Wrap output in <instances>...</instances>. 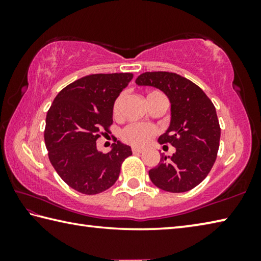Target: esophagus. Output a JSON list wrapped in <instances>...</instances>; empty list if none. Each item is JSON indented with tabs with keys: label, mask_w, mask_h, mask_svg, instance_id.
<instances>
[{
	"label": "esophagus",
	"mask_w": 261,
	"mask_h": 261,
	"mask_svg": "<svg viewBox=\"0 0 261 261\" xmlns=\"http://www.w3.org/2000/svg\"><path fill=\"white\" fill-rule=\"evenodd\" d=\"M141 152H143V149H141V148L132 147V153H134V154H140Z\"/></svg>",
	"instance_id": "esophagus-1"
}]
</instances>
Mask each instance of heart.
<instances>
[{"instance_id":"heart-1","label":"heart","mask_w":261,"mask_h":261,"mask_svg":"<svg viewBox=\"0 0 261 261\" xmlns=\"http://www.w3.org/2000/svg\"><path fill=\"white\" fill-rule=\"evenodd\" d=\"M158 100H166V96L161 93L160 91L153 90L149 91L146 96V101L147 105L149 106L154 101ZM122 101H123V96L120 95L117 96L116 100L114 101L113 105V115L115 117H120L121 115V108H122ZM158 134V130L155 126L149 125V124H130L125 126L124 129L121 132V138L124 143L131 145V146H136V147H141L147 145L149 141H151L154 136Z\"/></svg>"}]
</instances>
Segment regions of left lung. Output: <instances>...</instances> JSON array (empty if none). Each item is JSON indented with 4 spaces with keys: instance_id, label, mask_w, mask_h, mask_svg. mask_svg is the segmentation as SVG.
<instances>
[{
    "instance_id": "1",
    "label": "left lung",
    "mask_w": 261,
    "mask_h": 261,
    "mask_svg": "<svg viewBox=\"0 0 261 261\" xmlns=\"http://www.w3.org/2000/svg\"><path fill=\"white\" fill-rule=\"evenodd\" d=\"M136 83L159 88L171 103L170 126L159 143L176 152L169 158L161 154L149 178L163 191H190L206 178L218 156L221 129L214 105L199 86L174 72H144Z\"/></svg>"
}]
</instances>
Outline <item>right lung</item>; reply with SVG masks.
Returning a JSON list of instances; mask_svg holds the SVG:
<instances>
[{
  "label": "right lung",
  "mask_w": 261,
  "mask_h": 261,
  "mask_svg": "<svg viewBox=\"0 0 261 261\" xmlns=\"http://www.w3.org/2000/svg\"><path fill=\"white\" fill-rule=\"evenodd\" d=\"M134 74L96 73L65 86L46 117L45 144L49 161L70 188L84 194L113 187L131 147L117 141L109 153L96 149V140L110 134L113 105Z\"/></svg>",
  "instance_id": "right-lung-1"
}]
</instances>
